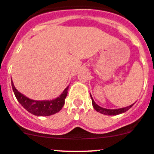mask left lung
<instances>
[{
	"instance_id": "8db88e82",
	"label": "left lung",
	"mask_w": 154,
	"mask_h": 154,
	"mask_svg": "<svg viewBox=\"0 0 154 154\" xmlns=\"http://www.w3.org/2000/svg\"><path fill=\"white\" fill-rule=\"evenodd\" d=\"M91 100H92V105H93L94 108L96 111L97 112H100L102 114H104V115H108V116H115V115H118V114L122 113V112H126L127 110L130 109L131 106L134 105L133 103L132 105H130V106H127V107H124V108H121V109H105V108L100 107V106H98L94 101L93 98H92L91 95Z\"/></svg>"
}]
</instances>
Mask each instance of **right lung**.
<instances>
[{
	"instance_id": "right-lung-1",
	"label": "right lung",
	"mask_w": 154,
	"mask_h": 154,
	"mask_svg": "<svg viewBox=\"0 0 154 154\" xmlns=\"http://www.w3.org/2000/svg\"><path fill=\"white\" fill-rule=\"evenodd\" d=\"M12 85L13 91L14 92L17 100L20 102V104L25 108L27 111L31 112L35 116H48L53 115V114L58 112L65 103V99L67 95V91L69 87H67L62 94L57 98L52 100H31L29 98L26 97L23 94L18 91L16 89L13 82Z\"/></svg>"
}]
</instances>
